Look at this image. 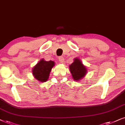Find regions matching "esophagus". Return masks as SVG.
I'll list each match as a JSON object with an SVG mask.
<instances>
[{
  "mask_svg": "<svg viewBox=\"0 0 125 125\" xmlns=\"http://www.w3.org/2000/svg\"><path fill=\"white\" fill-rule=\"evenodd\" d=\"M59 62L60 63H63L64 62V58L62 57V56H60L59 58Z\"/></svg>",
  "mask_w": 125,
  "mask_h": 125,
  "instance_id": "34e87169",
  "label": "esophagus"
}]
</instances>
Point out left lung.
<instances>
[{"instance_id": "left-lung-1", "label": "left lung", "mask_w": 125, "mask_h": 125, "mask_svg": "<svg viewBox=\"0 0 125 125\" xmlns=\"http://www.w3.org/2000/svg\"><path fill=\"white\" fill-rule=\"evenodd\" d=\"M70 70L72 74L73 78L75 81H79L85 75L87 70L79 59H75L74 62L70 66Z\"/></svg>"}]
</instances>
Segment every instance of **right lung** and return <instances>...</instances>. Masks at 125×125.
Instances as JSON below:
<instances>
[{
  "instance_id": "right-lung-1",
  "label": "right lung",
  "mask_w": 125,
  "mask_h": 125,
  "mask_svg": "<svg viewBox=\"0 0 125 125\" xmlns=\"http://www.w3.org/2000/svg\"><path fill=\"white\" fill-rule=\"evenodd\" d=\"M54 64L55 63L52 61H45L43 59L41 60L33 68V75L39 82H46Z\"/></svg>"
}]
</instances>
